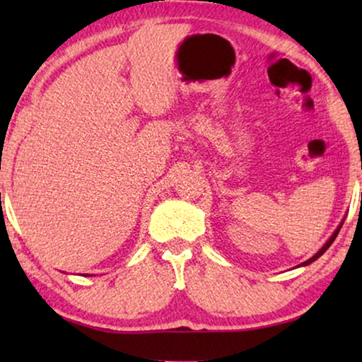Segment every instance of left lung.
Instances as JSON below:
<instances>
[{
	"mask_svg": "<svg viewBox=\"0 0 362 362\" xmlns=\"http://www.w3.org/2000/svg\"><path fill=\"white\" fill-rule=\"evenodd\" d=\"M343 222H344V219H343V221H341V224L338 226V229H336V230L333 232V234H331V237H329V239H328V240H326V244H325L323 247H321V249H320L318 252H316V254H315L313 257H311V259H308V260H306V262H303V264H300L298 267H306V265L313 264V262H315L316 259H320V257H321V255H323V254H325V252L329 249V245H331V244H333V242H334V239H336V235H338V234H339L341 227H343Z\"/></svg>",
	"mask_w": 362,
	"mask_h": 362,
	"instance_id": "1",
	"label": "left lung"
}]
</instances>
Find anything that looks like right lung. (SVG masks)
I'll list each match as a JSON object with an SVG mask.
<instances>
[{
    "instance_id": "add662e5",
    "label": "right lung",
    "mask_w": 362,
    "mask_h": 362,
    "mask_svg": "<svg viewBox=\"0 0 362 362\" xmlns=\"http://www.w3.org/2000/svg\"><path fill=\"white\" fill-rule=\"evenodd\" d=\"M88 276H90V275H88Z\"/></svg>"
}]
</instances>
